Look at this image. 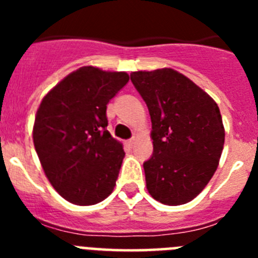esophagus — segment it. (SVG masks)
Instances as JSON below:
<instances>
[{
    "mask_svg": "<svg viewBox=\"0 0 258 258\" xmlns=\"http://www.w3.org/2000/svg\"><path fill=\"white\" fill-rule=\"evenodd\" d=\"M134 143H136V138H132V140L127 141V145H129V146H133Z\"/></svg>",
    "mask_w": 258,
    "mask_h": 258,
    "instance_id": "obj_1",
    "label": "esophagus"
}]
</instances>
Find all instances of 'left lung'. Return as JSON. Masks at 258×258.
I'll return each mask as SVG.
<instances>
[{
    "instance_id": "left-lung-1",
    "label": "left lung",
    "mask_w": 258,
    "mask_h": 258,
    "mask_svg": "<svg viewBox=\"0 0 258 258\" xmlns=\"http://www.w3.org/2000/svg\"><path fill=\"white\" fill-rule=\"evenodd\" d=\"M151 116L154 154L143 164L150 195L166 206L197 198L217 169L225 143L211 95L172 68L132 72Z\"/></svg>"
}]
</instances>
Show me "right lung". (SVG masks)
Instances as JSON below:
<instances>
[{"mask_svg": "<svg viewBox=\"0 0 258 258\" xmlns=\"http://www.w3.org/2000/svg\"><path fill=\"white\" fill-rule=\"evenodd\" d=\"M126 72L85 66L42 98L33 145L56 192L76 206H93L113 191L125 152L107 131V103L126 85Z\"/></svg>", "mask_w": 258, "mask_h": 258, "instance_id": "obj_1", "label": "right lung"}]
</instances>
